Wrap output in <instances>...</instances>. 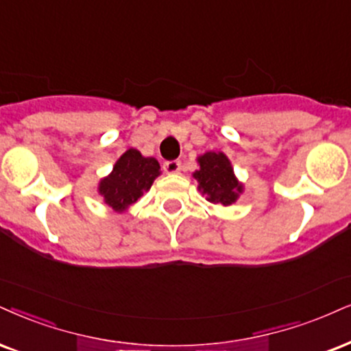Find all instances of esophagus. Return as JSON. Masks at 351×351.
<instances>
[{"mask_svg": "<svg viewBox=\"0 0 351 351\" xmlns=\"http://www.w3.org/2000/svg\"><path fill=\"white\" fill-rule=\"evenodd\" d=\"M180 167H182L180 161H166L162 164V169L166 174H177L180 171Z\"/></svg>", "mask_w": 351, "mask_h": 351, "instance_id": "esophagus-1", "label": "esophagus"}]
</instances>
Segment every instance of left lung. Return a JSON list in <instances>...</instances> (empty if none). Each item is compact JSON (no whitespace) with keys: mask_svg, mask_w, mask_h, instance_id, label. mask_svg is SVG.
<instances>
[{"mask_svg":"<svg viewBox=\"0 0 351 351\" xmlns=\"http://www.w3.org/2000/svg\"><path fill=\"white\" fill-rule=\"evenodd\" d=\"M197 162L198 169L192 176L206 200L223 206L236 203L244 192V184L237 180L228 156L221 151H206L198 156Z\"/></svg>","mask_w":351,"mask_h":351,"instance_id":"obj_1","label":"left lung"}]
</instances>
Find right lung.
<instances>
[{
	"mask_svg": "<svg viewBox=\"0 0 351 351\" xmlns=\"http://www.w3.org/2000/svg\"><path fill=\"white\" fill-rule=\"evenodd\" d=\"M159 176L161 166L154 158H145L138 149L130 148L117 159L110 174L99 180L97 192L115 213H123L148 192Z\"/></svg>",
	"mask_w": 351,
	"mask_h": 351,
	"instance_id": "right-lung-1",
	"label": "right lung"
}]
</instances>
